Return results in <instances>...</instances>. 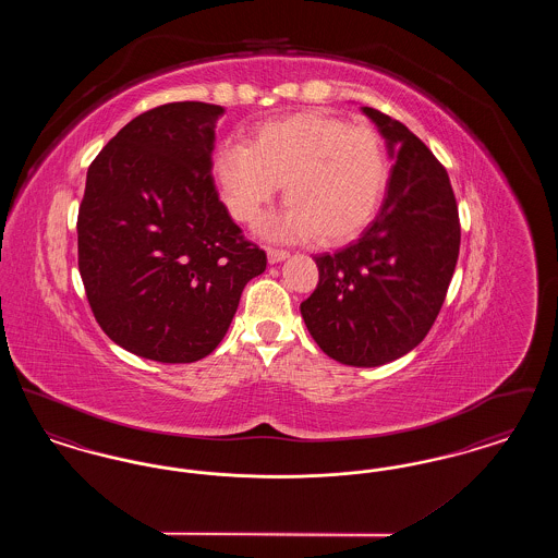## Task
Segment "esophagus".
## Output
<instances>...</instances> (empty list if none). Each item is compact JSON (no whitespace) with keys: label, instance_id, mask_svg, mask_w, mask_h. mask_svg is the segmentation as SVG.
<instances>
[{"label":"esophagus","instance_id":"1","mask_svg":"<svg viewBox=\"0 0 558 558\" xmlns=\"http://www.w3.org/2000/svg\"><path fill=\"white\" fill-rule=\"evenodd\" d=\"M267 259H269V264H278V262H282V259H287L289 257V253L284 251V248H276V246H267Z\"/></svg>","mask_w":558,"mask_h":558}]
</instances>
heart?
<instances>
[{
  "instance_id": "heart-1",
  "label": "heart",
  "mask_w": 558,
  "mask_h": 558,
  "mask_svg": "<svg viewBox=\"0 0 558 558\" xmlns=\"http://www.w3.org/2000/svg\"><path fill=\"white\" fill-rule=\"evenodd\" d=\"M213 173L230 215L257 226L284 184L289 207L267 223L276 239L341 244L355 239L376 211L387 180L385 137L322 112H296L262 123L251 142H226Z\"/></svg>"
}]
</instances>
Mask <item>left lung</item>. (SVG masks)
Wrapping results in <instances>:
<instances>
[{"instance_id": "1", "label": "left lung", "mask_w": 558, "mask_h": 558, "mask_svg": "<svg viewBox=\"0 0 558 558\" xmlns=\"http://www.w3.org/2000/svg\"><path fill=\"white\" fill-rule=\"evenodd\" d=\"M393 157L383 207L345 248L316 255V291L301 316L319 349L347 366L393 362L426 337L446 301L460 251V219L446 167L421 137L362 108Z\"/></svg>"}]
</instances>
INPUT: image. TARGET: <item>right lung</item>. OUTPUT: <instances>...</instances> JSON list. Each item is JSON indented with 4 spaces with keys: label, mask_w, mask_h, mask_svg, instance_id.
<instances>
[{
    "label": "right lung",
    "mask_w": 558,
    "mask_h": 558,
    "mask_svg": "<svg viewBox=\"0 0 558 558\" xmlns=\"http://www.w3.org/2000/svg\"><path fill=\"white\" fill-rule=\"evenodd\" d=\"M223 108L171 102L117 133L87 169L80 274L117 345L162 364L203 360L226 337L266 251L244 239L211 175Z\"/></svg>",
    "instance_id": "add662e5"
}]
</instances>
